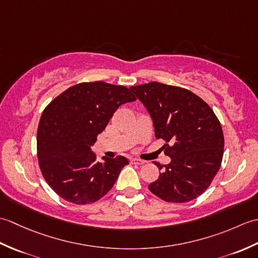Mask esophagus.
Returning <instances> with one entry per match:
<instances>
[{
	"instance_id": "34e87169",
	"label": "esophagus",
	"mask_w": 258,
	"mask_h": 258,
	"mask_svg": "<svg viewBox=\"0 0 258 258\" xmlns=\"http://www.w3.org/2000/svg\"><path fill=\"white\" fill-rule=\"evenodd\" d=\"M131 163L135 164V165H143L145 162L142 160H139V158H131Z\"/></svg>"
}]
</instances>
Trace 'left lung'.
I'll use <instances>...</instances> for the list:
<instances>
[{
	"mask_svg": "<svg viewBox=\"0 0 258 258\" xmlns=\"http://www.w3.org/2000/svg\"><path fill=\"white\" fill-rule=\"evenodd\" d=\"M154 124L156 139L171 163L149 185L153 194L172 203L196 199L211 185L221 167L224 135L220 120L200 96L182 87L151 82L131 86ZM168 143L172 145L169 147Z\"/></svg>",
	"mask_w": 258,
	"mask_h": 258,
	"instance_id": "8db88e82",
	"label": "left lung"
}]
</instances>
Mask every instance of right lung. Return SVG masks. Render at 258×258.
Returning a JSON list of instances; mask_svg holds the SVG:
<instances>
[{
    "label": "right lung",
    "mask_w": 258,
    "mask_h": 258,
    "mask_svg": "<svg viewBox=\"0 0 258 258\" xmlns=\"http://www.w3.org/2000/svg\"><path fill=\"white\" fill-rule=\"evenodd\" d=\"M136 97L127 87L97 81L80 83L48 104L37 128V158L47 184L65 201L83 205L105 195L128 161H96L91 146L115 111Z\"/></svg>",
    "instance_id": "right-lung-1"
}]
</instances>
